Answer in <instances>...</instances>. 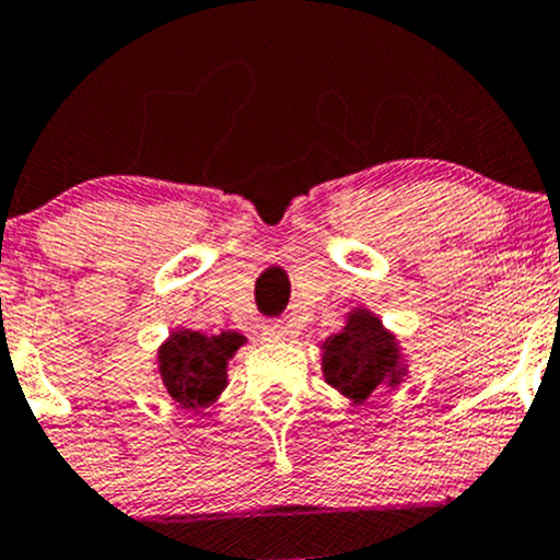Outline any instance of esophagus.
Wrapping results in <instances>:
<instances>
[{
    "mask_svg": "<svg viewBox=\"0 0 560 560\" xmlns=\"http://www.w3.org/2000/svg\"><path fill=\"white\" fill-rule=\"evenodd\" d=\"M288 334V326L282 320H269L267 326H264V337L267 339H285Z\"/></svg>",
    "mask_w": 560,
    "mask_h": 560,
    "instance_id": "34e87169",
    "label": "esophagus"
}]
</instances>
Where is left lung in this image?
<instances>
[{"mask_svg":"<svg viewBox=\"0 0 560 560\" xmlns=\"http://www.w3.org/2000/svg\"><path fill=\"white\" fill-rule=\"evenodd\" d=\"M320 350L326 383L355 405L383 385L394 388L405 374L396 337L369 310H353L342 331L331 334Z\"/></svg>","mask_w":560,"mask_h":560,"instance_id":"obj_1","label":"left lung"}]
</instances>
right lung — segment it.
Segmentation results:
<instances>
[{
  "label": "right lung",
  "instance_id": "obj_1",
  "mask_svg": "<svg viewBox=\"0 0 560 560\" xmlns=\"http://www.w3.org/2000/svg\"><path fill=\"white\" fill-rule=\"evenodd\" d=\"M245 337L223 331L207 337L201 331L183 328L159 348V374L166 394L186 409L210 407L226 388L229 359L240 350Z\"/></svg>",
  "mask_w": 560,
  "mask_h": 560
}]
</instances>
